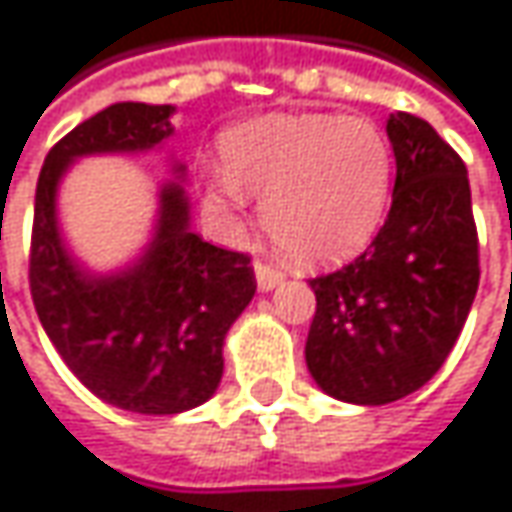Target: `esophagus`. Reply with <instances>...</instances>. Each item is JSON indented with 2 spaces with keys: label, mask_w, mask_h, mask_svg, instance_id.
Wrapping results in <instances>:
<instances>
[{
  "label": "esophagus",
  "mask_w": 512,
  "mask_h": 512,
  "mask_svg": "<svg viewBox=\"0 0 512 512\" xmlns=\"http://www.w3.org/2000/svg\"><path fill=\"white\" fill-rule=\"evenodd\" d=\"M255 278H257V289H260V292H272L275 286L284 281V272H281L278 266H269V263L257 260Z\"/></svg>",
  "instance_id": "34e87169"
}]
</instances>
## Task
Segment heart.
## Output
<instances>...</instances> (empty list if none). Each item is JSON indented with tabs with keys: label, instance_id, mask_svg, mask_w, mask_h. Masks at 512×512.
I'll list each match as a JSON object with an SVG mask.
<instances>
[{
	"label": "heart",
	"instance_id": "b5f03b06",
	"mask_svg": "<svg viewBox=\"0 0 512 512\" xmlns=\"http://www.w3.org/2000/svg\"><path fill=\"white\" fill-rule=\"evenodd\" d=\"M223 159L202 170L205 205L234 220L246 190L263 196L269 237L307 266L359 252L391 199L394 153L368 118L266 115L228 133Z\"/></svg>",
	"mask_w": 512,
	"mask_h": 512
}]
</instances>
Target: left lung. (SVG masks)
<instances>
[{
  "mask_svg": "<svg viewBox=\"0 0 512 512\" xmlns=\"http://www.w3.org/2000/svg\"><path fill=\"white\" fill-rule=\"evenodd\" d=\"M397 179L385 226L342 269L313 278L307 368L353 406L423 388L458 342L478 292V231L461 156L417 115L385 124Z\"/></svg>",
  "mask_w": 512,
  "mask_h": 512,
  "instance_id": "8db88e82",
  "label": "left lung"
}]
</instances>
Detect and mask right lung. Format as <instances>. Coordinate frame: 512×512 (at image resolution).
Instances as JSON below:
<instances>
[{
  "label": "right lung",
  "mask_w": 512,
  "mask_h": 512,
  "mask_svg": "<svg viewBox=\"0 0 512 512\" xmlns=\"http://www.w3.org/2000/svg\"><path fill=\"white\" fill-rule=\"evenodd\" d=\"M176 106L112 104L60 138L37 182L31 298L69 371L104 403L136 414H179L214 397L228 327L249 307V257L191 231L185 165L159 188L150 243L118 272H92L66 246L57 191L77 159L147 153L173 136Z\"/></svg>",
  "instance_id": "right-lung-1"
}]
</instances>
